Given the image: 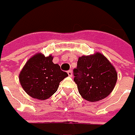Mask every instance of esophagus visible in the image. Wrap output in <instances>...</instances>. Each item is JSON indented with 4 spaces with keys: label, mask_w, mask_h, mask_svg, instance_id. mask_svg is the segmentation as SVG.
<instances>
[{
    "label": "esophagus",
    "mask_w": 135,
    "mask_h": 135,
    "mask_svg": "<svg viewBox=\"0 0 135 135\" xmlns=\"http://www.w3.org/2000/svg\"><path fill=\"white\" fill-rule=\"evenodd\" d=\"M68 74L69 77H71V76H72V71H68Z\"/></svg>",
    "instance_id": "esophagus-1"
}]
</instances>
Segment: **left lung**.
Here are the masks:
<instances>
[{
  "mask_svg": "<svg viewBox=\"0 0 135 135\" xmlns=\"http://www.w3.org/2000/svg\"><path fill=\"white\" fill-rule=\"evenodd\" d=\"M74 75L79 94L84 99L91 102L108 97L118 80L114 67L99 52L79 57Z\"/></svg>",
  "mask_w": 135,
  "mask_h": 135,
  "instance_id": "obj_1",
  "label": "left lung"
}]
</instances>
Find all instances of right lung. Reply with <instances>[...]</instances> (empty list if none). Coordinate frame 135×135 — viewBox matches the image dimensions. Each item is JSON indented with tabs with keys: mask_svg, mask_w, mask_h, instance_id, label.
Masks as SVG:
<instances>
[{
	"mask_svg": "<svg viewBox=\"0 0 135 135\" xmlns=\"http://www.w3.org/2000/svg\"><path fill=\"white\" fill-rule=\"evenodd\" d=\"M68 76L57 64H54L51 54L45 57L42 53H37L24 64L19 81L29 96L46 100L57 91L60 82Z\"/></svg>",
	"mask_w": 135,
	"mask_h": 135,
	"instance_id": "add662e5",
	"label": "right lung"
}]
</instances>
